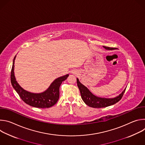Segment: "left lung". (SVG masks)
<instances>
[{"label":"left lung","instance_id":"8db88e82","mask_svg":"<svg viewBox=\"0 0 145 145\" xmlns=\"http://www.w3.org/2000/svg\"><path fill=\"white\" fill-rule=\"evenodd\" d=\"M106 49L107 50H113L114 48H110L107 46H104ZM77 84L79 88L81 98L84 101L87 105L93 108H104L111 105H113L115 103H118L123 97L124 93H125L126 89L124 90L121 93H120L118 96L112 98V99H106L98 97L93 95L87 87L84 85H82L79 81L78 79L77 78Z\"/></svg>","mask_w":145,"mask_h":145}]
</instances>
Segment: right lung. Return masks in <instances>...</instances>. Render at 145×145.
<instances>
[{
    "label": "right lung",
    "instance_id": "1",
    "mask_svg": "<svg viewBox=\"0 0 145 145\" xmlns=\"http://www.w3.org/2000/svg\"><path fill=\"white\" fill-rule=\"evenodd\" d=\"M15 57L16 56L13 60L11 71V82L13 88L18 93L19 97L27 105L37 108H49L56 104L59 96V87L63 81L67 78L69 74L56 79L51 84L49 88L42 93H30L20 87L16 81L14 72Z\"/></svg>",
    "mask_w": 145,
    "mask_h": 145
}]
</instances>
